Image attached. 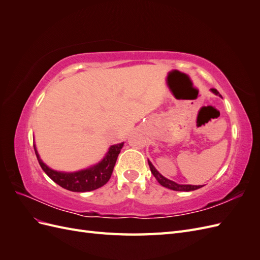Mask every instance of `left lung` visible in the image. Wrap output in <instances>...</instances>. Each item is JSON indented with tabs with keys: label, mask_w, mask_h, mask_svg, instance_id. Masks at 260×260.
Instances as JSON below:
<instances>
[{
	"label": "left lung",
	"mask_w": 260,
	"mask_h": 260,
	"mask_svg": "<svg viewBox=\"0 0 260 260\" xmlns=\"http://www.w3.org/2000/svg\"><path fill=\"white\" fill-rule=\"evenodd\" d=\"M210 91L212 93H215L216 95H219L221 96L219 94V92L216 90V89H210ZM148 166L149 168H151V171L152 174L154 175V177L156 178V180L158 181L159 184L167 187V188H170V190H174V191H185V192H188V191H194V190H198V188H201L202 186L204 185H191V184H178L176 183L175 181H171L167 178H165L164 176H161L158 171L156 170V168L153 166V164L148 160Z\"/></svg>",
	"instance_id": "1"
}]
</instances>
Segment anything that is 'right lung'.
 Here are the masks:
<instances>
[{"mask_svg":"<svg viewBox=\"0 0 260 260\" xmlns=\"http://www.w3.org/2000/svg\"><path fill=\"white\" fill-rule=\"evenodd\" d=\"M123 146V142L112 145L109 147L105 157L100 162L94 166L79 170L76 172H61L53 170L41 160L38 151L35 147V152L39 164H40L43 171L48 175L55 183H57L61 187L73 192H89L96 190V188L103 186L108 182L113 174L117 157L120 153V149Z\"/></svg>","mask_w":260,"mask_h":260,"instance_id":"1","label":"right lung"}]
</instances>
